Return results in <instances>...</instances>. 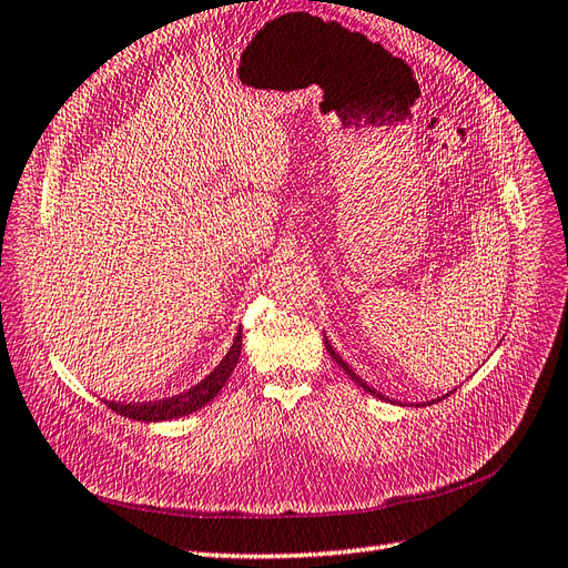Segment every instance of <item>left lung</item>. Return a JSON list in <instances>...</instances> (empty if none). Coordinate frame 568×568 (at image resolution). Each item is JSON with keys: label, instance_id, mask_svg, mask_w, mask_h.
I'll return each instance as SVG.
<instances>
[{"label": "left lung", "instance_id": "1", "mask_svg": "<svg viewBox=\"0 0 568 568\" xmlns=\"http://www.w3.org/2000/svg\"><path fill=\"white\" fill-rule=\"evenodd\" d=\"M324 343H326V351L331 353V357H333V359H336V365H338V367H343V369H345V374H347V376H351V379H353V382H355L357 386H362V388H365V390H367V394H372V396H376V398H382V400H386V396H382V394H379V390H376L374 386H369L367 382H362V376H359V374H355V369H353L351 365H347V362H345V359H343V357H341V355L336 353V347H333V345H331V341L326 338V333H324ZM446 396H448V394H446ZM429 403H434V400H429Z\"/></svg>", "mask_w": 568, "mask_h": 568}]
</instances>
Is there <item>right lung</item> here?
I'll use <instances>...</instances> for the list:
<instances>
[{"label": "right lung", "mask_w": 568, "mask_h": 568, "mask_svg": "<svg viewBox=\"0 0 568 568\" xmlns=\"http://www.w3.org/2000/svg\"><path fill=\"white\" fill-rule=\"evenodd\" d=\"M242 353V328H237L235 341H232L230 351L225 357L217 362V367L203 376L199 384L192 388L182 390V394L163 398V400H149V403H108L114 413H120L122 417L136 419V423H163V419H174V417H184L189 413H196L203 405L211 403L225 382L230 379L232 369L237 367V359Z\"/></svg>", "instance_id": "right-lung-1"}]
</instances>
